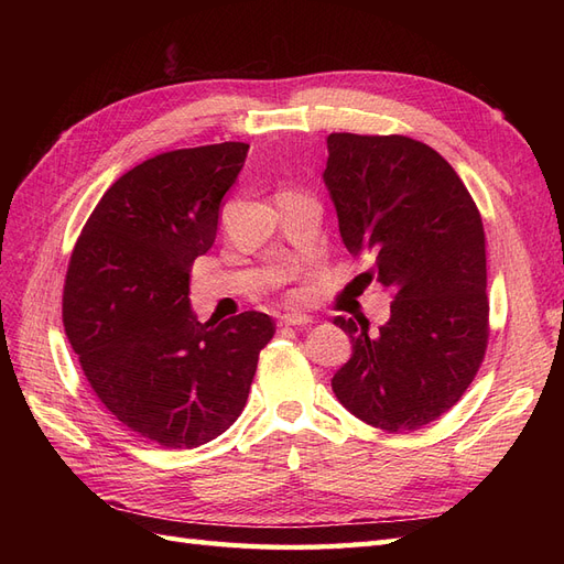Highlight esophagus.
<instances>
[{
    "label": "esophagus",
    "mask_w": 564,
    "mask_h": 564,
    "mask_svg": "<svg viewBox=\"0 0 564 564\" xmlns=\"http://www.w3.org/2000/svg\"><path fill=\"white\" fill-rule=\"evenodd\" d=\"M313 317L305 315V313H284L280 317V324H284V327H303V324H311Z\"/></svg>",
    "instance_id": "34e87169"
}]
</instances>
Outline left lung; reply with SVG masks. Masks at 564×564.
<instances>
[{"label": "left lung", "instance_id": "obj_1", "mask_svg": "<svg viewBox=\"0 0 564 564\" xmlns=\"http://www.w3.org/2000/svg\"><path fill=\"white\" fill-rule=\"evenodd\" d=\"M324 185L365 286L392 294L377 334L334 317L352 355L332 390L388 433L440 419L464 395L487 348L485 230L466 185L433 148L406 135L332 133Z\"/></svg>", "mask_w": 564, "mask_h": 564}]
</instances>
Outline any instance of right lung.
Segmentation results:
<instances>
[{
    "instance_id": "obj_1",
    "label": "right lung",
    "mask_w": 564,
    "mask_h": 564,
    "mask_svg": "<svg viewBox=\"0 0 564 564\" xmlns=\"http://www.w3.org/2000/svg\"><path fill=\"white\" fill-rule=\"evenodd\" d=\"M247 143L162 152L100 197L67 268L63 324L98 400L127 429L166 449H193L242 414L265 313L199 322L191 265L218 230L220 199Z\"/></svg>"
}]
</instances>
